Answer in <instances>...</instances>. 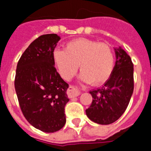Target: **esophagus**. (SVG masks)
<instances>
[{
	"label": "esophagus",
	"mask_w": 151,
	"mask_h": 151,
	"mask_svg": "<svg viewBox=\"0 0 151 151\" xmlns=\"http://www.w3.org/2000/svg\"><path fill=\"white\" fill-rule=\"evenodd\" d=\"M68 94L69 97H75V96H78L81 94V91L78 90L75 86H70L68 87Z\"/></svg>",
	"instance_id": "obj_1"
}]
</instances>
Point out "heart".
<instances>
[{"mask_svg": "<svg viewBox=\"0 0 151 151\" xmlns=\"http://www.w3.org/2000/svg\"><path fill=\"white\" fill-rule=\"evenodd\" d=\"M54 65L61 78L69 81L78 69L85 83L98 85L110 77L114 67V54L105 43L78 39L66 44L65 49L54 50Z\"/></svg>", "mask_w": 151, "mask_h": 151, "instance_id": "obj_1", "label": "heart"}]
</instances>
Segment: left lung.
<instances>
[{
    "label": "left lung",
    "instance_id": "8db88e82",
    "mask_svg": "<svg viewBox=\"0 0 151 151\" xmlns=\"http://www.w3.org/2000/svg\"><path fill=\"white\" fill-rule=\"evenodd\" d=\"M116 61L112 73L101 87L90 91L92 102L86 109L94 123L107 125L115 122L126 110L134 88L133 64L122 47L114 48Z\"/></svg>",
    "mask_w": 151,
    "mask_h": 151
}]
</instances>
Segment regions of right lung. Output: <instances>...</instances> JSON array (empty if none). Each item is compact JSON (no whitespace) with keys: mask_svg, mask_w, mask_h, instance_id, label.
Listing matches in <instances>:
<instances>
[{"mask_svg":"<svg viewBox=\"0 0 151 151\" xmlns=\"http://www.w3.org/2000/svg\"><path fill=\"white\" fill-rule=\"evenodd\" d=\"M60 40L57 34L40 36L17 65L14 87L21 110L32 126L44 132H57L66 123L68 84L56 71L52 58Z\"/></svg>","mask_w":151,"mask_h":151,"instance_id":"1","label":"right lung"}]
</instances>
